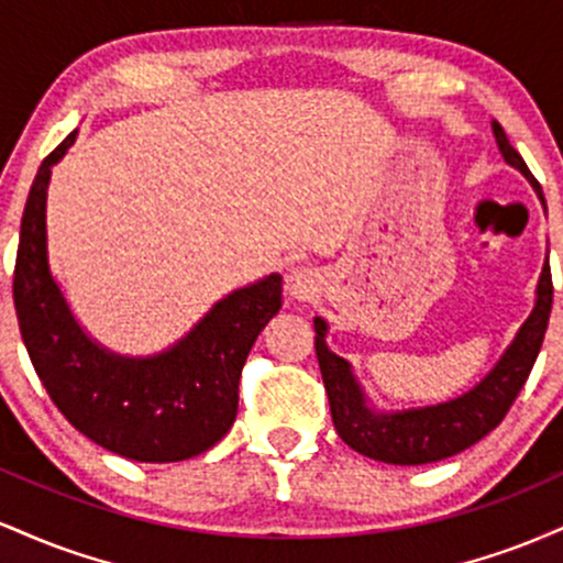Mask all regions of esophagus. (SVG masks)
<instances>
[{"instance_id": "34e87169", "label": "esophagus", "mask_w": 563, "mask_h": 563, "mask_svg": "<svg viewBox=\"0 0 563 563\" xmlns=\"http://www.w3.org/2000/svg\"><path fill=\"white\" fill-rule=\"evenodd\" d=\"M286 290L290 299L296 301H309L320 290V275L309 267H299L288 275Z\"/></svg>"}]
</instances>
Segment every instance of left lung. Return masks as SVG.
<instances>
[{
    "instance_id": "left-lung-1",
    "label": "left lung",
    "mask_w": 563,
    "mask_h": 563,
    "mask_svg": "<svg viewBox=\"0 0 563 563\" xmlns=\"http://www.w3.org/2000/svg\"><path fill=\"white\" fill-rule=\"evenodd\" d=\"M493 134L503 158L514 169L525 174L542 200L538 179L527 169L525 158L514 151V145H510L497 121H493ZM551 307L553 280L551 264L545 260L532 314L519 328L516 339L510 341V346L503 352L493 371L474 389L450 399V402L410 407V410L397 412H378L367 405V397L363 386L354 378L352 365L339 354H333L325 344L328 322L314 318V352H318L322 384H325L328 402H331L335 431L360 455L394 463V466H421V463H434L457 455V452L479 442L482 437H487L506 418L514 399L519 397L521 386L527 384L534 360L540 354L542 339H545Z\"/></svg>"
}]
</instances>
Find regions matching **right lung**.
<instances>
[{
	"instance_id": "1",
	"label": "right lung",
	"mask_w": 563,
	"mask_h": 563,
	"mask_svg": "<svg viewBox=\"0 0 563 563\" xmlns=\"http://www.w3.org/2000/svg\"><path fill=\"white\" fill-rule=\"evenodd\" d=\"M76 134L42 161L25 200L12 277L23 344L57 410L84 437L129 461H187L214 448L235 423L241 371L280 309L283 277L232 290L185 339L153 357H124L97 344L47 262L49 177Z\"/></svg>"
}]
</instances>
